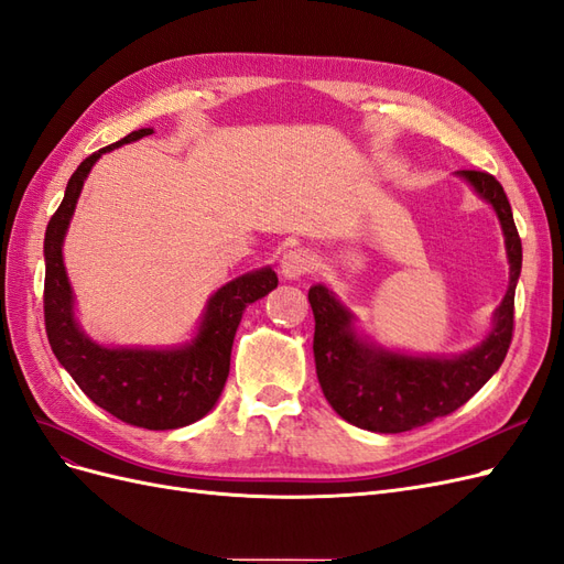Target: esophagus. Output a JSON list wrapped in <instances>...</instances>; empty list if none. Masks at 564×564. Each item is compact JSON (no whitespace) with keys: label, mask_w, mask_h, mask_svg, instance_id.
<instances>
[{"label":"esophagus","mask_w":564,"mask_h":564,"mask_svg":"<svg viewBox=\"0 0 564 564\" xmlns=\"http://www.w3.org/2000/svg\"><path fill=\"white\" fill-rule=\"evenodd\" d=\"M280 268H282V275L286 280H299L301 275L313 273V270L317 268V257L305 247L289 249L280 261Z\"/></svg>","instance_id":"34e87169"}]
</instances>
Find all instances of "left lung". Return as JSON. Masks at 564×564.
<instances>
[{"label":"left lung","instance_id":"obj_1","mask_svg":"<svg viewBox=\"0 0 564 564\" xmlns=\"http://www.w3.org/2000/svg\"><path fill=\"white\" fill-rule=\"evenodd\" d=\"M480 198L488 200L507 238L511 282L495 313V326L478 347L455 359L408 357L364 343L352 328V315L322 284L307 291L315 315V364L326 401L349 424L368 432L399 434L455 413L488 382L513 338L516 282L522 245L513 212L501 184L488 172L459 170Z\"/></svg>","mask_w":564,"mask_h":564}]
</instances>
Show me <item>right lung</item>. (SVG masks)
I'll return each instance as SVG.
<instances>
[{
    "label": "right lung",
    "instance_id": "add662e5",
    "mask_svg": "<svg viewBox=\"0 0 564 564\" xmlns=\"http://www.w3.org/2000/svg\"><path fill=\"white\" fill-rule=\"evenodd\" d=\"M134 130L76 167L65 198L46 226L44 257V322L53 355L82 387V392L107 413L142 430H177L200 420L215 408L228 371L232 338L249 303L278 286L273 268H261L224 284L209 299L198 336L174 349H126L93 343L74 319L72 286L63 263V240L76 200L95 161L105 151L151 134Z\"/></svg>",
    "mask_w": 564,
    "mask_h": 564
}]
</instances>
